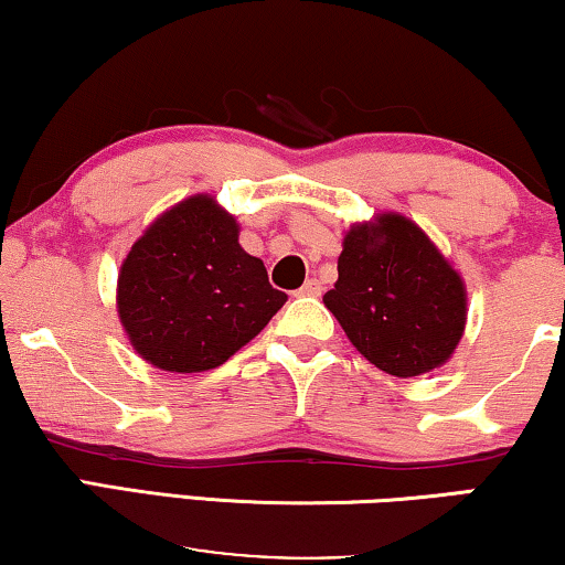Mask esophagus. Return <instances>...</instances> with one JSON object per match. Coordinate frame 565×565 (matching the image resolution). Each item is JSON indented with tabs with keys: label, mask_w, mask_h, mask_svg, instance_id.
Here are the masks:
<instances>
[{
	"label": "esophagus",
	"mask_w": 565,
	"mask_h": 565,
	"mask_svg": "<svg viewBox=\"0 0 565 565\" xmlns=\"http://www.w3.org/2000/svg\"><path fill=\"white\" fill-rule=\"evenodd\" d=\"M322 294V284L317 279H307L305 286L299 289V297H320Z\"/></svg>",
	"instance_id": "esophagus-1"
}]
</instances>
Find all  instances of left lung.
<instances>
[{
    "mask_svg": "<svg viewBox=\"0 0 565 565\" xmlns=\"http://www.w3.org/2000/svg\"><path fill=\"white\" fill-rule=\"evenodd\" d=\"M322 301L355 351L399 379L448 363L466 330L463 279L425 230L399 212L351 225L338 281Z\"/></svg>",
    "mask_w": 565,
    "mask_h": 565,
    "instance_id": "8db88e82",
    "label": "left lung"
}]
</instances>
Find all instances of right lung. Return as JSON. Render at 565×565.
<instances>
[{"mask_svg": "<svg viewBox=\"0 0 565 565\" xmlns=\"http://www.w3.org/2000/svg\"><path fill=\"white\" fill-rule=\"evenodd\" d=\"M237 235L233 214L194 194L132 243L117 276V315L142 361L169 373L217 369L284 307L286 294Z\"/></svg>", "mask_w": 565, "mask_h": 565, "instance_id": "obj_1", "label": "right lung"}]
</instances>
